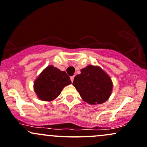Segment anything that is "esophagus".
<instances>
[{
	"mask_svg": "<svg viewBox=\"0 0 147 147\" xmlns=\"http://www.w3.org/2000/svg\"><path fill=\"white\" fill-rule=\"evenodd\" d=\"M74 76H71V82L74 81Z\"/></svg>",
	"mask_w": 147,
	"mask_h": 147,
	"instance_id": "esophagus-1",
	"label": "esophagus"
}]
</instances>
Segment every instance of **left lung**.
Returning <instances> with one entry per match:
<instances>
[{"mask_svg": "<svg viewBox=\"0 0 147 147\" xmlns=\"http://www.w3.org/2000/svg\"><path fill=\"white\" fill-rule=\"evenodd\" d=\"M73 85L82 99L90 105L101 104L110 98L113 88L112 79L98 66L88 65L74 79Z\"/></svg>", "mask_w": 147, "mask_h": 147, "instance_id": "8db88e82", "label": "left lung"}]
</instances>
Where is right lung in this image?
Returning <instances> with one entry per match:
<instances>
[{
    "label": "right lung",
    "instance_id": "right-lung-1",
    "mask_svg": "<svg viewBox=\"0 0 147 147\" xmlns=\"http://www.w3.org/2000/svg\"><path fill=\"white\" fill-rule=\"evenodd\" d=\"M71 83L70 77L65 71L49 65L34 81V91L39 100L51 101L60 94L64 87Z\"/></svg>",
    "mask_w": 147,
    "mask_h": 147
}]
</instances>
